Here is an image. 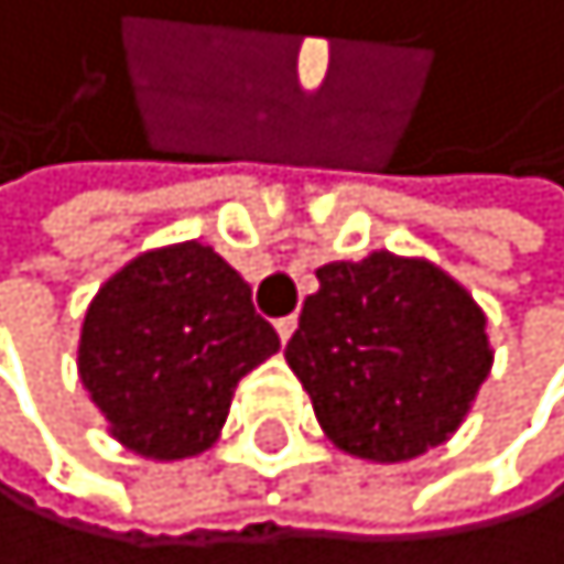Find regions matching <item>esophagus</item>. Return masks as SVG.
<instances>
[{
    "label": "esophagus",
    "mask_w": 564,
    "mask_h": 564,
    "mask_svg": "<svg viewBox=\"0 0 564 564\" xmlns=\"http://www.w3.org/2000/svg\"><path fill=\"white\" fill-rule=\"evenodd\" d=\"M274 329H279V340H282V344H290V336L296 333V315L279 318V322H274Z\"/></svg>",
    "instance_id": "obj_1"
}]
</instances>
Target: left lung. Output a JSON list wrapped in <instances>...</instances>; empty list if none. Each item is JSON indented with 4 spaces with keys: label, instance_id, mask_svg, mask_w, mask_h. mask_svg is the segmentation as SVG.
Returning a JSON list of instances; mask_svg holds the SVG:
<instances>
[{
    "label": "left lung",
    "instance_id": "left-lung-1",
    "mask_svg": "<svg viewBox=\"0 0 564 564\" xmlns=\"http://www.w3.org/2000/svg\"><path fill=\"white\" fill-rule=\"evenodd\" d=\"M315 274L285 362L326 438L372 464L449 442L492 369L475 296L431 260L388 249Z\"/></svg>",
    "mask_w": 564,
    "mask_h": 564
}]
</instances>
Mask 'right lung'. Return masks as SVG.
Segmentation results:
<instances>
[{
  "mask_svg": "<svg viewBox=\"0 0 564 564\" xmlns=\"http://www.w3.org/2000/svg\"><path fill=\"white\" fill-rule=\"evenodd\" d=\"M279 351L253 290L202 242L151 249L115 271L86 311L78 377L115 442L184 460L220 438L238 380Z\"/></svg>",
  "mask_w": 564,
  "mask_h": 564,
  "instance_id": "1",
  "label": "right lung"
}]
</instances>
